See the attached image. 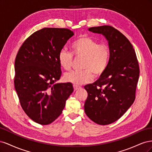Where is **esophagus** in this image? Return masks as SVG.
<instances>
[{
  "label": "esophagus",
  "mask_w": 152,
  "mask_h": 152,
  "mask_svg": "<svg viewBox=\"0 0 152 152\" xmlns=\"http://www.w3.org/2000/svg\"><path fill=\"white\" fill-rule=\"evenodd\" d=\"M73 88H74L75 91H77L78 89H79L80 88V87L77 85H73Z\"/></svg>",
  "instance_id": "obj_1"
}]
</instances>
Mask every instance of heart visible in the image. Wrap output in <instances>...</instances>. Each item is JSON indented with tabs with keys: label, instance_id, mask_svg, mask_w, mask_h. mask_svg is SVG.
Listing matches in <instances>:
<instances>
[{
	"label": "heart",
	"instance_id": "heart-1",
	"mask_svg": "<svg viewBox=\"0 0 152 152\" xmlns=\"http://www.w3.org/2000/svg\"><path fill=\"white\" fill-rule=\"evenodd\" d=\"M72 52L77 57H84L82 71H70L65 73L63 79L75 85H81L93 80L94 74L99 76L107 68L110 60V49L107 45L99 44L98 41L89 36H81L71 45ZM73 55L65 49L58 54L59 65L66 70L70 68Z\"/></svg>",
	"mask_w": 152,
	"mask_h": 152
}]
</instances>
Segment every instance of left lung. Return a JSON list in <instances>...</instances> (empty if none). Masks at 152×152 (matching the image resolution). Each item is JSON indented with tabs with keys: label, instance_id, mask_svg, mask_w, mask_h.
<instances>
[{
	"label": "left lung",
	"instance_id": "1",
	"mask_svg": "<svg viewBox=\"0 0 152 152\" xmlns=\"http://www.w3.org/2000/svg\"><path fill=\"white\" fill-rule=\"evenodd\" d=\"M88 30L104 37L110 56L104 72L93 84L84 86L88 93L84 110L94 122L108 125L120 118L134 102L138 61L129 40L113 27L104 25Z\"/></svg>",
	"mask_w": 152,
	"mask_h": 152
}]
</instances>
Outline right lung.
I'll return each mask as SVG.
<instances>
[{
	"instance_id": "obj_1",
	"label": "right lung",
	"mask_w": 152,
	"mask_h": 152,
	"mask_svg": "<svg viewBox=\"0 0 152 152\" xmlns=\"http://www.w3.org/2000/svg\"><path fill=\"white\" fill-rule=\"evenodd\" d=\"M74 33L66 28H44L27 39L15 63V87L23 110L41 125L60 115L73 93L70 82L56 83L61 74L58 54Z\"/></svg>"
}]
</instances>
